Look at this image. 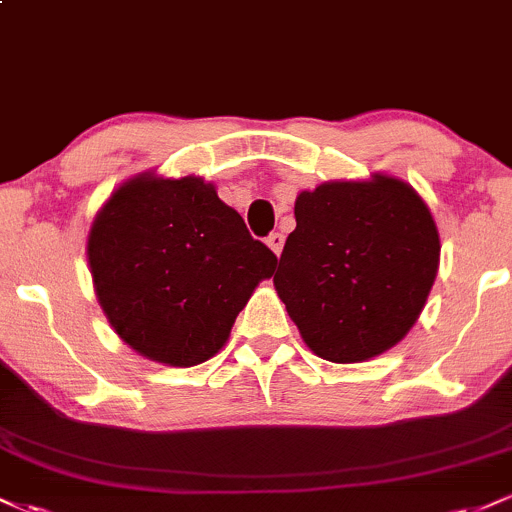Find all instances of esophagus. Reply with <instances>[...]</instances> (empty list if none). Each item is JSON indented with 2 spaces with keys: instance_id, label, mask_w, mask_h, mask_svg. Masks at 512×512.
Returning <instances> with one entry per match:
<instances>
[{
  "instance_id": "esophagus-1",
  "label": "esophagus",
  "mask_w": 512,
  "mask_h": 512,
  "mask_svg": "<svg viewBox=\"0 0 512 512\" xmlns=\"http://www.w3.org/2000/svg\"><path fill=\"white\" fill-rule=\"evenodd\" d=\"M267 245H269V248H272L274 255L279 257L281 250H284V236H281V233H269Z\"/></svg>"
}]
</instances>
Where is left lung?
<instances>
[{
  "label": "left lung",
  "instance_id": "left-lung-1",
  "mask_svg": "<svg viewBox=\"0 0 512 512\" xmlns=\"http://www.w3.org/2000/svg\"><path fill=\"white\" fill-rule=\"evenodd\" d=\"M274 289L315 356L361 363L402 342L440 264L431 209L387 173L330 180L296 197Z\"/></svg>",
  "mask_w": 512,
  "mask_h": 512
}]
</instances>
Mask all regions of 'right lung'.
<instances>
[{
  "label": "right lung",
  "instance_id": "add662e5",
  "mask_svg": "<svg viewBox=\"0 0 512 512\" xmlns=\"http://www.w3.org/2000/svg\"><path fill=\"white\" fill-rule=\"evenodd\" d=\"M110 327L149 361L190 368L226 346L276 257L199 175H132L105 199L86 240Z\"/></svg>",
  "mask_w": 512,
  "mask_h": 512
}]
</instances>
